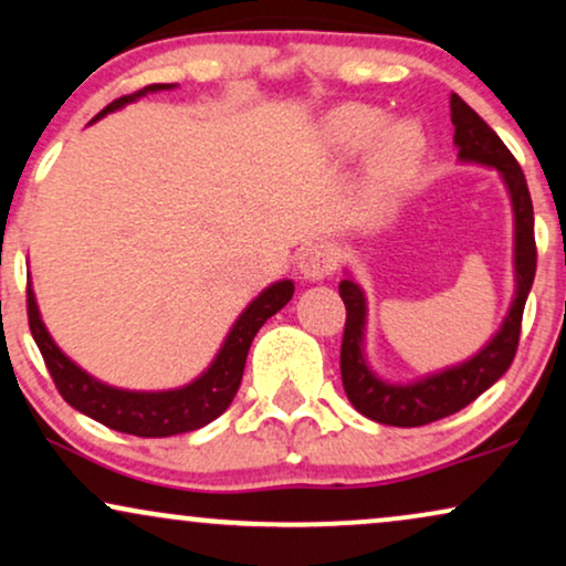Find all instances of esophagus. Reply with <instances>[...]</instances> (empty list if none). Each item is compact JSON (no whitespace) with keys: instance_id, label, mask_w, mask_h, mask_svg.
I'll return each mask as SVG.
<instances>
[{"instance_id":"obj_1","label":"esophagus","mask_w":566,"mask_h":566,"mask_svg":"<svg viewBox=\"0 0 566 566\" xmlns=\"http://www.w3.org/2000/svg\"><path fill=\"white\" fill-rule=\"evenodd\" d=\"M334 269H336L334 250L324 245V242H316V245L305 248L297 261V271L305 282H321V279L334 274Z\"/></svg>"}]
</instances>
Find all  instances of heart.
<instances>
[{"label": "heart", "mask_w": 566, "mask_h": 566, "mask_svg": "<svg viewBox=\"0 0 566 566\" xmlns=\"http://www.w3.org/2000/svg\"><path fill=\"white\" fill-rule=\"evenodd\" d=\"M386 114L368 104H347L328 114L326 140L342 156H357L376 142L368 161V177L378 200L391 198L412 180L423 154V133L412 123H395L384 130ZM382 135L378 136L377 133Z\"/></svg>", "instance_id": "heart-1"}]
</instances>
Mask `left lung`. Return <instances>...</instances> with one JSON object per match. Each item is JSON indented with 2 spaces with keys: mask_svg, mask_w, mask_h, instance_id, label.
Returning a JSON list of instances; mask_svg holds the SVG:
<instances>
[{
  "mask_svg": "<svg viewBox=\"0 0 566 566\" xmlns=\"http://www.w3.org/2000/svg\"><path fill=\"white\" fill-rule=\"evenodd\" d=\"M449 109H452L457 159L462 164L496 169L502 175L506 192H510L514 217V297L499 332L473 357L457 363L452 368L428 374L418 381L395 384L378 376L368 363L366 292L353 276L342 279L339 295L347 307L339 355L342 386H345V395L357 412L384 426L415 428L433 423V420L460 412L462 407L481 397L489 386L496 384L512 366L514 353H517L522 311H525L535 279L538 253H535L533 234V200L517 159L510 154L502 138L457 93L449 98Z\"/></svg>",
  "mask_w": 566,
  "mask_h": 566,
  "instance_id": "1",
  "label": "left lung"
}]
</instances>
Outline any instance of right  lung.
<instances>
[{
    "instance_id": "add662e5",
    "label": "right lung",
    "mask_w": 566,
    "mask_h": 566,
    "mask_svg": "<svg viewBox=\"0 0 566 566\" xmlns=\"http://www.w3.org/2000/svg\"><path fill=\"white\" fill-rule=\"evenodd\" d=\"M171 88H177V83L146 85L143 91H135L130 96L112 102L106 109L96 114V119L123 109L125 104L138 102L146 93H159ZM96 119H93V123H96ZM292 292H295L292 279H282V282L269 284V287L240 313L238 321H234L230 334L221 342L217 357L211 360V366L198 378H192L190 384L164 391L117 389V386H109L98 381V378H93L91 374H85L77 363L70 360V357L56 347L52 334L46 332L31 282H28V324H31L35 345H39L41 355H44L49 374H52L64 402L73 405L77 412L98 420L102 426L112 428V431L143 436V439H164V436L188 433L196 431V428L209 426L211 420H217L219 415L232 405V399L240 389L242 370H245V357L250 345H253V336L259 334V328L266 324L274 313H279L290 303Z\"/></svg>"
}]
</instances>
